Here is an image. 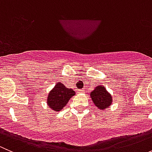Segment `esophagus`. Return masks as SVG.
<instances>
[{
	"label": "esophagus",
	"instance_id": "34e87169",
	"mask_svg": "<svg viewBox=\"0 0 152 152\" xmlns=\"http://www.w3.org/2000/svg\"><path fill=\"white\" fill-rule=\"evenodd\" d=\"M84 92H85V90H84V89H81V90H78V93H84Z\"/></svg>",
	"mask_w": 152,
	"mask_h": 152
}]
</instances>
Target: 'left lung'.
Returning <instances> with one entry per match:
<instances>
[{
  "mask_svg": "<svg viewBox=\"0 0 152 152\" xmlns=\"http://www.w3.org/2000/svg\"><path fill=\"white\" fill-rule=\"evenodd\" d=\"M94 104L101 110L107 109L113 102L112 96L103 86H97L90 93Z\"/></svg>",
  "mask_w": 152,
  "mask_h": 152,
  "instance_id": "8db88e82",
  "label": "left lung"
}]
</instances>
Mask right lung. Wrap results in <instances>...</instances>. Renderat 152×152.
<instances>
[{"label": "right lung", "mask_w": 152, "mask_h": 152, "mask_svg": "<svg viewBox=\"0 0 152 152\" xmlns=\"http://www.w3.org/2000/svg\"><path fill=\"white\" fill-rule=\"evenodd\" d=\"M76 94L74 90L67 88L63 84L58 82L48 93L47 104L54 111H60L65 107L70 98Z\"/></svg>", "instance_id": "add662e5"}]
</instances>
